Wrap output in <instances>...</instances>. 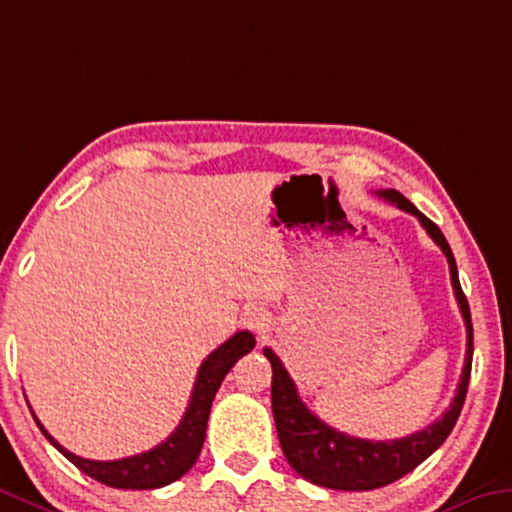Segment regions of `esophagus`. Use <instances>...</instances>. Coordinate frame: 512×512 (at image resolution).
I'll return each instance as SVG.
<instances>
[{"label": "esophagus", "instance_id": "1", "mask_svg": "<svg viewBox=\"0 0 512 512\" xmlns=\"http://www.w3.org/2000/svg\"><path fill=\"white\" fill-rule=\"evenodd\" d=\"M243 326L257 332V335H266L271 330V314L264 307H248L243 312Z\"/></svg>", "mask_w": 512, "mask_h": 512}]
</instances>
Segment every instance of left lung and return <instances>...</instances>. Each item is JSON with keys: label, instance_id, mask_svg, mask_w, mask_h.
<instances>
[{"label": "left lung", "instance_id": "obj_1", "mask_svg": "<svg viewBox=\"0 0 512 512\" xmlns=\"http://www.w3.org/2000/svg\"><path fill=\"white\" fill-rule=\"evenodd\" d=\"M378 196L403 209V212L417 216L421 227L428 232V237H431L446 255V262H449L451 271L453 294H456L467 328V355L456 396H453L449 410H446L440 419H435L431 426L424 428V431L401 437V440L373 442L339 433L328 424H323V421L300 401L294 380H291L287 369L282 367L278 355H275L271 348H264V355L269 358L273 369L271 405L282 453H285L287 462L300 476L307 478V481L314 485H321V488L330 490L362 492L385 488V485L399 481L401 476L421 465L433 451L440 449L442 442L453 431V426H456L462 405H465L469 376H472V314H469V303L465 294H462L458 266L456 259H453L449 243H446L440 227H437L431 218L421 214L419 209L412 205L408 198L401 196L399 191H378Z\"/></svg>", "mask_w": 512, "mask_h": 512}]
</instances>
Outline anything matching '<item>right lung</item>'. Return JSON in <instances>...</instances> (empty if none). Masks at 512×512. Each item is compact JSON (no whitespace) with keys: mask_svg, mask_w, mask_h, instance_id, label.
Returning <instances> with one entry per match:
<instances>
[{"mask_svg":"<svg viewBox=\"0 0 512 512\" xmlns=\"http://www.w3.org/2000/svg\"><path fill=\"white\" fill-rule=\"evenodd\" d=\"M253 348V332L241 330L237 335L227 339L225 344L218 346L212 355H207V360L202 362L198 369V378L196 385H193L189 408H186L180 426H177L173 435L166 437L164 442L157 444L150 451L139 453V456H129L123 460L79 458L68 449H63V446L45 431V426L40 424L34 412H31V415H34L40 433L50 440L54 449H59L72 465L81 469L86 476L95 478V481L120 490L164 488V485L177 481V478L184 476L193 465H196L202 442H205L209 410H212V401L218 387H221L227 371H230L243 355L253 351Z\"/></svg>","mask_w":512,"mask_h":512,"instance_id":"obj_1","label":"right lung"}]
</instances>
